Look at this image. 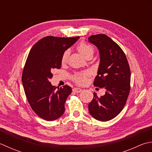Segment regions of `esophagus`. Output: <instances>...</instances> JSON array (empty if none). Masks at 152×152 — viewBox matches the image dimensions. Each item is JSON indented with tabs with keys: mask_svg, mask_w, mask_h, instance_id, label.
I'll return each mask as SVG.
<instances>
[{
	"mask_svg": "<svg viewBox=\"0 0 152 152\" xmlns=\"http://www.w3.org/2000/svg\"><path fill=\"white\" fill-rule=\"evenodd\" d=\"M73 91L75 92H77V93H79V92H81L83 90L81 89V88H77V87H75V88H74L73 89Z\"/></svg>",
	"mask_w": 152,
	"mask_h": 152,
	"instance_id": "obj_1",
	"label": "esophagus"
}]
</instances>
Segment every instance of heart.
<instances>
[{
    "instance_id": "1",
    "label": "heart",
    "mask_w": 152,
    "mask_h": 152,
    "mask_svg": "<svg viewBox=\"0 0 152 152\" xmlns=\"http://www.w3.org/2000/svg\"><path fill=\"white\" fill-rule=\"evenodd\" d=\"M77 50L82 56L83 58L85 59L89 57H92L94 53V48L91 45L87 44V43L82 42L77 46ZM69 52L68 50L65 51L61 56V61L62 64H66L67 62L68 58H69ZM88 76V73H83L77 74L73 77V79L75 81L80 85H83L86 82V77Z\"/></svg>"
}]
</instances>
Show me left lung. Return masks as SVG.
<instances>
[{
	"label": "left lung",
	"mask_w": 152,
	"mask_h": 152,
	"mask_svg": "<svg viewBox=\"0 0 152 152\" xmlns=\"http://www.w3.org/2000/svg\"><path fill=\"white\" fill-rule=\"evenodd\" d=\"M88 42L99 50L100 65L94 85L104 87L106 94L94 98L88 104L91 115L96 120L107 121L119 115L130 92L131 70L127 59L120 46L104 34L92 35Z\"/></svg>",
	"instance_id": "8db88e82"
}]
</instances>
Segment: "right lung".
<instances>
[{
	"mask_svg": "<svg viewBox=\"0 0 152 152\" xmlns=\"http://www.w3.org/2000/svg\"><path fill=\"white\" fill-rule=\"evenodd\" d=\"M79 37L64 38L47 36L31 49L21 77L25 94L35 113L46 121H54L63 115L65 102L72 89L68 85L52 86L54 69H60L64 52Z\"/></svg>",
	"mask_w": 152,
	"mask_h": 152,
	"instance_id": "obj_1",
	"label": "right lung"
}]
</instances>
